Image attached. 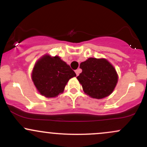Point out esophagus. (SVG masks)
<instances>
[{
	"label": "esophagus",
	"mask_w": 147,
	"mask_h": 147,
	"mask_svg": "<svg viewBox=\"0 0 147 147\" xmlns=\"http://www.w3.org/2000/svg\"><path fill=\"white\" fill-rule=\"evenodd\" d=\"M80 69H78V70H75V73H76L77 76H78L79 74H80Z\"/></svg>",
	"instance_id": "34e87169"
}]
</instances>
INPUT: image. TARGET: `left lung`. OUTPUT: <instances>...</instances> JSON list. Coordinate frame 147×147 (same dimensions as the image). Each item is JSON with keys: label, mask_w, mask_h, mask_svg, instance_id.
I'll list each match as a JSON object with an SVG mask.
<instances>
[{"label": "left lung", "mask_w": 147, "mask_h": 147, "mask_svg": "<svg viewBox=\"0 0 147 147\" xmlns=\"http://www.w3.org/2000/svg\"><path fill=\"white\" fill-rule=\"evenodd\" d=\"M80 68L82 72L77 79L84 93L90 97L101 99L114 91L118 75L113 65L106 59L89 58L81 63Z\"/></svg>", "instance_id": "obj_1"}]
</instances>
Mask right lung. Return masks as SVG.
I'll list each match as a JSON object with an SVG mask.
<instances>
[{"mask_svg":"<svg viewBox=\"0 0 147 147\" xmlns=\"http://www.w3.org/2000/svg\"><path fill=\"white\" fill-rule=\"evenodd\" d=\"M76 74L59 56L45 55L35 64L32 80L38 91L47 98L62 93L65 85Z\"/></svg>","mask_w":147,"mask_h":147,"instance_id":"1","label":"right lung"}]
</instances>
